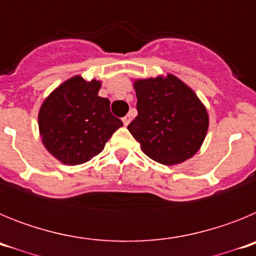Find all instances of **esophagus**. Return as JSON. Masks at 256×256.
<instances>
[{
  "label": "esophagus",
  "instance_id": "1",
  "mask_svg": "<svg viewBox=\"0 0 256 256\" xmlns=\"http://www.w3.org/2000/svg\"><path fill=\"white\" fill-rule=\"evenodd\" d=\"M122 120H123V123H124V126H128V124H130V115H126V116L123 118V119H122Z\"/></svg>",
  "mask_w": 256,
  "mask_h": 256
}]
</instances>
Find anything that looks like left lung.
Returning a JSON list of instances; mask_svg holds the SVG:
<instances>
[{"label": "left lung", "mask_w": 256, "mask_h": 256, "mask_svg": "<svg viewBox=\"0 0 256 256\" xmlns=\"http://www.w3.org/2000/svg\"><path fill=\"white\" fill-rule=\"evenodd\" d=\"M138 115L128 130L150 159L176 165L200 150L209 128L206 108L173 74L133 80Z\"/></svg>", "instance_id": "8db88e82"}]
</instances>
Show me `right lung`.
Masks as SVG:
<instances>
[{"mask_svg": "<svg viewBox=\"0 0 256 256\" xmlns=\"http://www.w3.org/2000/svg\"><path fill=\"white\" fill-rule=\"evenodd\" d=\"M101 82L80 76L66 79L44 98L38 128L46 150L61 164L79 165L98 155L112 133L123 126L98 96Z\"/></svg>", "mask_w": 256, "mask_h": 256, "instance_id": "obj_1", "label": "right lung"}]
</instances>
